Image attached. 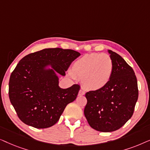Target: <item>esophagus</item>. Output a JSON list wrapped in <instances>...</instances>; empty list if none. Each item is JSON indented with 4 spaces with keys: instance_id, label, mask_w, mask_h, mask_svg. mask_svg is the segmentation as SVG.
Returning <instances> with one entry per match:
<instances>
[{
    "instance_id": "34e87169",
    "label": "esophagus",
    "mask_w": 150,
    "mask_h": 150,
    "mask_svg": "<svg viewBox=\"0 0 150 150\" xmlns=\"http://www.w3.org/2000/svg\"><path fill=\"white\" fill-rule=\"evenodd\" d=\"M85 91H83V90H80L79 91V96H83V95H85Z\"/></svg>"
}]
</instances>
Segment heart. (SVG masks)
<instances>
[{
	"label": "heart",
	"instance_id": "heart-1",
	"mask_svg": "<svg viewBox=\"0 0 150 150\" xmlns=\"http://www.w3.org/2000/svg\"><path fill=\"white\" fill-rule=\"evenodd\" d=\"M113 62L109 55L102 53L86 54L74 63L71 75L82 79L84 87L96 91L105 87L111 79Z\"/></svg>",
	"mask_w": 150,
	"mask_h": 150
}]
</instances>
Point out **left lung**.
<instances>
[{"label":"left lung","instance_id":"obj_1","mask_svg":"<svg viewBox=\"0 0 150 150\" xmlns=\"http://www.w3.org/2000/svg\"><path fill=\"white\" fill-rule=\"evenodd\" d=\"M108 51L113 62L111 79L102 89L86 93L84 110L89 126L103 132L118 130L130 120L139 96L133 69L120 55Z\"/></svg>","mask_w":150,"mask_h":150}]
</instances>
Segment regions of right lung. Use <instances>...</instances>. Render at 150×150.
Wrapping results in <instances>:
<instances>
[{
    "instance_id": "obj_1",
    "label": "right lung",
    "mask_w": 150,
    "mask_h": 150,
    "mask_svg": "<svg viewBox=\"0 0 150 150\" xmlns=\"http://www.w3.org/2000/svg\"><path fill=\"white\" fill-rule=\"evenodd\" d=\"M80 55L70 49L46 48L20 61L10 76L9 97L22 122L46 128L58 122L66 106L76 100L81 87L75 84L61 89L56 73L65 76ZM48 66L52 69H46Z\"/></svg>"
}]
</instances>
